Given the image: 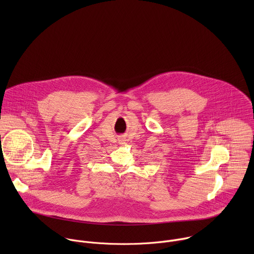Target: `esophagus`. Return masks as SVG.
Returning <instances> with one entry per match:
<instances>
[{"label": "esophagus", "mask_w": 254, "mask_h": 254, "mask_svg": "<svg viewBox=\"0 0 254 254\" xmlns=\"http://www.w3.org/2000/svg\"><path fill=\"white\" fill-rule=\"evenodd\" d=\"M120 142H121V143H124V142H125V139H124V138H121V139H120Z\"/></svg>", "instance_id": "34e87169"}]
</instances>
